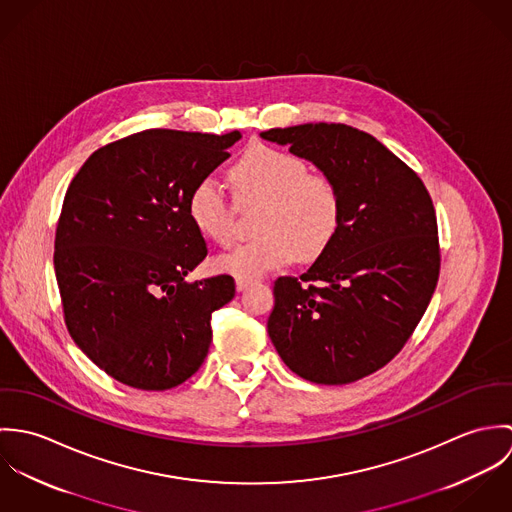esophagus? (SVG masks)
Masks as SVG:
<instances>
[{"instance_id": "34e87169", "label": "esophagus", "mask_w": 512, "mask_h": 512, "mask_svg": "<svg viewBox=\"0 0 512 512\" xmlns=\"http://www.w3.org/2000/svg\"><path fill=\"white\" fill-rule=\"evenodd\" d=\"M254 284H256V282H254V280H246V278H238V280H236V290H238V292H244V290H248V288H250V286H254Z\"/></svg>"}]
</instances>
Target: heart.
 Wrapping results in <instances>:
<instances>
[{
	"instance_id": "obj_1",
	"label": "heart",
	"mask_w": 512,
	"mask_h": 512,
	"mask_svg": "<svg viewBox=\"0 0 512 512\" xmlns=\"http://www.w3.org/2000/svg\"><path fill=\"white\" fill-rule=\"evenodd\" d=\"M242 197L264 203L256 222L258 238L217 256V268L236 278H258L290 266L299 256L313 260L335 240L343 201L325 175H311L290 151L258 146L232 169ZM191 222L217 244L234 238V215L215 177L201 179L187 201Z\"/></svg>"
}]
</instances>
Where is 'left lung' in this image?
Segmentation results:
<instances>
[{
	"mask_svg": "<svg viewBox=\"0 0 512 512\" xmlns=\"http://www.w3.org/2000/svg\"><path fill=\"white\" fill-rule=\"evenodd\" d=\"M329 177L343 201L335 240L297 278H278L268 335L315 384H349L392 361L420 323L439 276L438 222L422 179L370 134L345 124L272 128Z\"/></svg>",
	"mask_w": 512,
	"mask_h": 512,
	"instance_id": "1",
	"label": "left lung"
}]
</instances>
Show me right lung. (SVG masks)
Here are the masks:
<instances>
[{"instance_id": "add662e5", "label": "right lung", "mask_w": 512, "mask_h": 512, "mask_svg": "<svg viewBox=\"0 0 512 512\" xmlns=\"http://www.w3.org/2000/svg\"><path fill=\"white\" fill-rule=\"evenodd\" d=\"M240 138L146 130L96 149L71 181L55 238L65 323L94 365L132 388L191 378L213 311L234 297L226 274L185 282L207 258L187 201Z\"/></svg>"}]
</instances>
